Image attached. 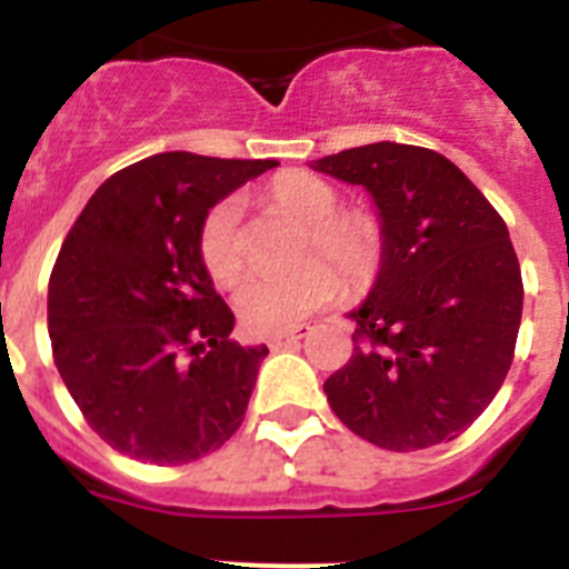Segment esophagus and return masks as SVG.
<instances>
[{
    "label": "esophagus",
    "instance_id": "obj_1",
    "mask_svg": "<svg viewBox=\"0 0 569 569\" xmlns=\"http://www.w3.org/2000/svg\"><path fill=\"white\" fill-rule=\"evenodd\" d=\"M308 333H310V328H296V330H288V333H273V336H268V347L270 350H281V347L296 345V341L305 339Z\"/></svg>",
    "mask_w": 569,
    "mask_h": 569
}]
</instances>
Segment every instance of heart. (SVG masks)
Masks as SVG:
<instances>
[{
  "label": "heart",
  "mask_w": 569,
  "mask_h": 569,
  "mask_svg": "<svg viewBox=\"0 0 569 569\" xmlns=\"http://www.w3.org/2000/svg\"><path fill=\"white\" fill-rule=\"evenodd\" d=\"M268 202L305 222L299 239V259H305L290 273L268 276L253 273L236 290V316L250 333H281L299 321L328 308L339 293L365 290L379 276L385 239L373 216L365 210L339 208L341 196L321 176L308 170H284L273 176L264 188ZM321 254L337 268L333 274L323 262L308 260ZM199 259L216 284H233L244 270V244L239 230V202L224 196L204 213L199 228Z\"/></svg>",
  "instance_id": "heart-1"
}]
</instances>
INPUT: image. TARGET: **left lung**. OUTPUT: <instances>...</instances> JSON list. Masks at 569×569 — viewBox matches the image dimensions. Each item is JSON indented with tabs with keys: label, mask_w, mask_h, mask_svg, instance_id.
Segmentation results:
<instances>
[{
	"label": "left lung",
	"mask_w": 569,
	"mask_h": 569,
	"mask_svg": "<svg viewBox=\"0 0 569 569\" xmlns=\"http://www.w3.org/2000/svg\"><path fill=\"white\" fill-rule=\"evenodd\" d=\"M313 170L361 184L381 216V270L353 356L325 381L333 413L407 453L453 441L505 385L521 325V268L507 224L436 150L376 142Z\"/></svg>",
	"instance_id": "8db88e82"
}]
</instances>
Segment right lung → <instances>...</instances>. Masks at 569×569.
Here are the masks:
<instances>
[{
  "label": "right lung",
  "mask_w": 569,
  "mask_h": 569,
  "mask_svg": "<svg viewBox=\"0 0 569 569\" xmlns=\"http://www.w3.org/2000/svg\"><path fill=\"white\" fill-rule=\"evenodd\" d=\"M273 159L156 153L113 173L64 236L48 284L53 361L84 421L144 465H184L239 430L268 347L230 339L233 310L199 259L219 199Z\"/></svg>",
  "instance_id": "1"
}]
</instances>
